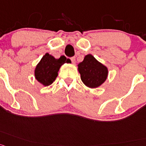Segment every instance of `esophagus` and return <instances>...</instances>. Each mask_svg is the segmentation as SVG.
<instances>
[{"mask_svg":"<svg viewBox=\"0 0 146 146\" xmlns=\"http://www.w3.org/2000/svg\"><path fill=\"white\" fill-rule=\"evenodd\" d=\"M70 59H71L72 62H73V64H75V63H76V58H75L74 56H73V57H71V58H70Z\"/></svg>","mask_w":146,"mask_h":146,"instance_id":"34e87169","label":"esophagus"}]
</instances>
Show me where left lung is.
Listing matches in <instances>:
<instances>
[{
    "label": "left lung",
    "mask_w": 146,
    "mask_h": 146,
    "mask_svg": "<svg viewBox=\"0 0 146 146\" xmlns=\"http://www.w3.org/2000/svg\"><path fill=\"white\" fill-rule=\"evenodd\" d=\"M78 70L84 85L91 89L102 85L108 77L106 66L98 62L92 54H87L78 64Z\"/></svg>",
    "instance_id": "left-lung-1"
}]
</instances>
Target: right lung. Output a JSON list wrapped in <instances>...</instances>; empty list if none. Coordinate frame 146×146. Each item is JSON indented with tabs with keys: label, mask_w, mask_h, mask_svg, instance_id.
I'll return each mask as SVG.
<instances>
[{
	"label": "right lung",
	"mask_w": 146,
	"mask_h": 146,
	"mask_svg": "<svg viewBox=\"0 0 146 146\" xmlns=\"http://www.w3.org/2000/svg\"><path fill=\"white\" fill-rule=\"evenodd\" d=\"M64 63H70L64 56L56 59L49 54H45L36 64L35 69V77L38 82L45 87L50 85L58 76L61 66Z\"/></svg>",
	"instance_id": "1"
}]
</instances>
